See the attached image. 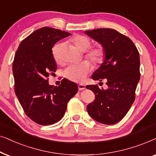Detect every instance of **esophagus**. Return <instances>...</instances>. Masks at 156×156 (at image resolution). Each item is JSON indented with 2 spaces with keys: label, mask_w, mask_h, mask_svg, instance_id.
<instances>
[{
  "label": "esophagus",
  "mask_w": 156,
  "mask_h": 156,
  "mask_svg": "<svg viewBox=\"0 0 156 156\" xmlns=\"http://www.w3.org/2000/svg\"><path fill=\"white\" fill-rule=\"evenodd\" d=\"M84 89H86V86H84V85H83V84L78 85V90H84Z\"/></svg>",
  "instance_id": "obj_1"
}]
</instances>
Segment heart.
<instances>
[{
	"instance_id": "b5f03b06",
	"label": "heart",
	"mask_w": 156,
	"mask_h": 156,
	"mask_svg": "<svg viewBox=\"0 0 156 156\" xmlns=\"http://www.w3.org/2000/svg\"><path fill=\"white\" fill-rule=\"evenodd\" d=\"M70 41L80 51H85V57L95 64H101L105 58V50L101 45L91 47V40L88 37L83 35H76L73 36ZM61 44L58 43L54 45L52 49V55L55 62L61 63L60 49ZM92 70V66L88 61H83L78 65H70L66 68L64 76L68 80L76 83L83 82L88 75Z\"/></svg>"
}]
</instances>
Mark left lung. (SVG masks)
I'll list each match as a JSON object with an SVG mask.
<instances>
[{"mask_svg":"<svg viewBox=\"0 0 156 156\" xmlns=\"http://www.w3.org/2000/svg\"><path fill=\"white\" fill-rule=\"evenodd\" d=\"M85 33L101 43L105 50V61L92 75L95 80H107V90L98 85L86 86L94 93V101L87 111L99 123L112 125L125 117L135 101L140 80V56L128 37L111 28L86 30Z\"/></svg>","mask_w":156,"mask_h":156,"instance_id":"8db88e82","label":"left lung"}]
</instances>
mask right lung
Here are the masks:
<instances>
[{"mask_svg":"<svg viewBox=\"0 0 156 156\" xmlns=\"http://www.w3.org/2000/svg\"><path fill=\"white\" fill-rule=\"evenodd\" d=\"M70 33L43 27L26 37L14 57L15 92L26 115L42 126L57 123L63 117L67 104L78 92V86L63 79L58 87L50 86L48 76L56 71L52 48Z\"/></svg>","mask_w":156,"mask_h":156,"instance_id":"obj_1","label":"right lung"}]
</instances>
